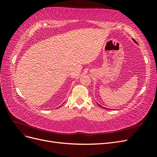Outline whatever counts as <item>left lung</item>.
Here are the masks:
<instances>
[{
  "instance_id": "left-lung-1",
  "label": "left lung",
  "mask_w": 157,
  "mask_h": 157,
  "mask_svg": "<svg viewBox=\"0 0 157 157\" xmlns=\"http://www.w3.org/2000/svg\"><path fill=\"white\" fill-rule=\"evenodd\" d=\"M133 40H134V39H133ZM134 42H136V43H137V42H136V41L135 40H134ZM98 105H99V106H100V105H99V104H98ZM100 107H101V106H100Z\"/></svg>"
}]
</instances>
